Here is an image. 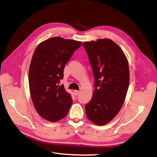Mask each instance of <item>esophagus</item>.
Segmentation results:
<instances>
[{"label":"esophagus","instance_id":"34e87169","mask_svg":"<svg viewBox=\"0 0 157 157\" xmlns=\"http://www.w3.org/2000/svg\"><path fill=\"white\" fill-rule=\"evenodd\" d=\"M79 91H78V90H74V94H75V95H78L79 94Z\"/></svg>","mask_w":157,"mask_h":157}]
</instances>
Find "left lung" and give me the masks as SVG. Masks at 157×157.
Returning a JSON list of instances; mask_svg holds the SVG:
<instances>
[{"instance_id":"obj_1","label":"left lung","mask_w":157,"mask_h":157,"mask_svg":"<svg viewBox=\"0 0 157 157\" xmlns=\"http://www.w3.org/2000/svg\"><path fill=\"white\" fill-rule=\"evenodd\" d=\"M95 79L91 101L85 106L86 115L97 125L114 119L123 105L129 84V68L123 51L109 38L84 42Z\"/></svg>"}]
</instances>
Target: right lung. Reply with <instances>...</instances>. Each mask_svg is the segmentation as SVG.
I'll list each match as a JSON object with an SVG mask.
<instances>
[{"mask_svg":"<svg viewBox=\"0 0 157 157\" xmlns=\"http://www.w3.org/2000/svg\"><path fill=\"white\" fill-rule=\"evenodd\" d=\"M82 42L53 37L40 43L32 58L29 73L30 96L41 117L50 122L64 118L73 101L63 85V69Z\"/></svg>","mask_w":157,"mask_h":157,"instance_id":"1","label":"right lung"}]
</instances>
